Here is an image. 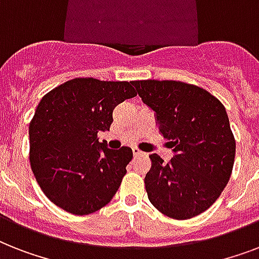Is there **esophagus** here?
Here are the masks:
<instances>
[{"label":"esophagus","instance_id":"obj_1","mask_svg":"<svg viewBox=\"0 0 259 259\" xmlns=\"http://www.w3.org/2000/svg\"><path fill=\"white\" fill-rule=\"evenodd\" d=\"M133 154L137 157V156H142V154H145L144 152H141V150L138 149V148H133Z\"/></svg>","mask_w":259,"mask_h":259}]
</instances>
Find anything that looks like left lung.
Returning a JSON list of instances; mask_svg holds the SVG:
<instances>
[{
    "label": "left lung",
    "instance_id": "1",
    "mask_svg": "<svg viewBox=\"0 0 259 259\" xmlns=\"http://www.w3.org/2000/svg\"><path fill=\"white\" fill-rule=\"evenodd\" d=\"M142 102L156 111L158 132L175 156L150 154L145 176L150 203L184 221L204 212L221 196L233 172L235 138L225 106L207 90L176 80H134Z\"/></svg>",
    "mask_w": 259,
    "mask_h": 259
}]
</instances>
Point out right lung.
<instances>
[{"label": "right lung", "mask_w": 259, "mask_h": 259, "mask_svg": "<svg viewBox=\"0 0 259 259\" xmlns=\"http://www.w3.org/2000/svg\"><path fill=\"white\" fill-rule=\"evenodd\" d=\"M136 95L133 82L75 78L41 98L29 123V161L54 204L74 215L109 204L133 152L106 148L98 133L110 129L114 107Z\"/></svg>", "instance_id": "1"}]
</instances>
